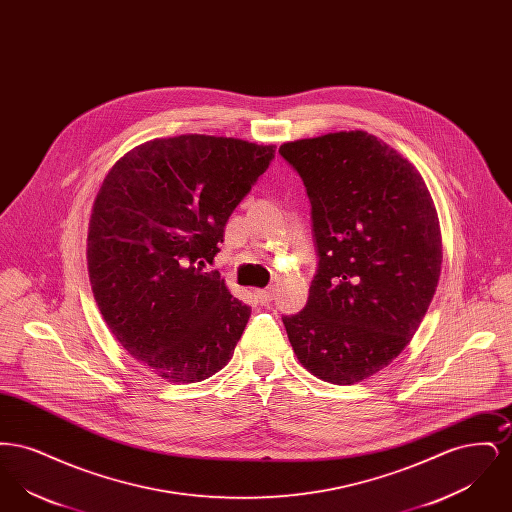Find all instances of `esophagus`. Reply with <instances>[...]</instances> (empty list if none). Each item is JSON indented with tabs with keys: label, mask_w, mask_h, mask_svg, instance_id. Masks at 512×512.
Wrapping results in <instances>:
<instances>
[{
	"label": "esophagus",
	"mask_w": 512,
	"mask_h": 512,
	"mask_svg": "<svg viewBox=\"0 0 512 512\" xmlns=\"http://www.w3.org/2000/svg\"><path fill=\"white\" fill-rule=\"evenodd\" d=\"M272 290H255V297H257V301L261 303V305H267L270 303V299H272Z\"/></svg>",
	"instance_id": "34e87169"
}]
</instances>
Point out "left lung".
Masks as SVG:
<instances>
[{
    "mask_svg": "<svg viewBox=\"0 0 512 512\" xmlns=\"http://www.w3.org/2000/svg\"><path fill=\"white\" fill-rule=\"evenodd\" d=\"M311 201L318 268L305 309L284 317L320 380L370 378L413 340L441 272L438 213L420 172L365 130L280 146Z\"/></svg>",
    "mask_w": 512,
    "mask_h": 512,
    "instance_id": "obj_1",
    "label": "left lung"
}]
</instances>
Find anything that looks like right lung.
<instances>
[{
    "instance_id": "1",
    "label": "right lung",
    "mask_w": 512,
    "mask_h": 512,
    "mask_svg": "<svg viewBox=\"0 0 512 512\" xmlns=\"http://www.w3.org/2000/svg\"><path fill=\"white\" fill-rule=\"evenodd\" d=\"M274 151L205 134L155 138L124 153L99 188L86 247L92 292L117 341L167 382L213 376L244 334L251 307L203 267Z\"/></svg>"
}]
</instances>
